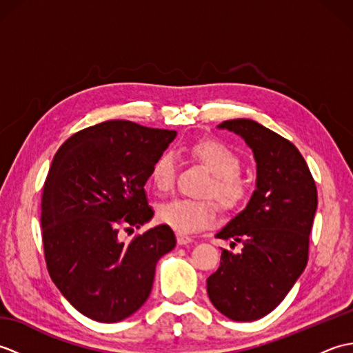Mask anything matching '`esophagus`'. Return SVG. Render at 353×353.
I'll return each mask as SVG.
<instances>
[{
  "mask_svg": "<svg viewBox=\"0 0 353 353\" xmlns=\"http://www.w3.org/2000/svg\"><path fill=\"white\" fill-rule=\"evenodd\" d=\"M194 241L192 238L186 236V235H182V234H177V244L179 245H186V244H191Z\"/></svg>",
  "mask_w": 353,
  "mask_h": 353,
  "instance_id": "obj_1",
  "label": "esophagus"
}]
</instances>
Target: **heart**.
<instances>
[{"mask_svg": "<svg viewBox=\"0 0 353 353\" xmlns=\"http://www.w3.org/2000/svg\"><path fill=\"white\" fill-rule=\"evenodd\" d=\"M186 153L212 174L206 194L219 200L221 208L235 209L244 203L249 196V186L238 176L241 161L234 150L219 141L201 139L186 148ZM174 156L168 152L161 153L148 172L153 188L159 192L168 191L174 183ZM157 220L182 234H190L209 226L215 220V208L211 201L172 199L157 208Z\"/></svg>", "mask_w": 353, "mask_h": 353, "instance_id": "heart-1", "label": "heart"}]
</instances>
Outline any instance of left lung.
<instances>
[{
    "mask_svg": "<svg viewBox=\"0 0 353 353\" xmlns=\"http://www.w3.org/2000/svg\"><path fill=\"white\" fill-rule=\"evenodd\" d=\"M243 138L256 162V190L216 238L241 243L239 253L221 250L220 267L208 277L212 305L235 321L272 312L308 262L317 188L301 152L288 139L253 119L216 125Z\"/></svg>",
    "mask_w": 353,
    "mask_h": 353,
    "instance_id": "8db88e82",
    "label": "left lung"
}]
</instances>
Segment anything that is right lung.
Masks as SVG:
<instances>
[{
	"label": "right lung",
	"mask_w": 353,
	"mask_h": 353,
	"mask_svg": "<svg viewBox=\"0 0 353 353\" xmlns=\"http://www.w3.org/2000/svg\"><path fill=\"white\" fill-rule=\"evenodd\" d=\"M176 134L112 119L72 134L54 154L42 194L45 261L59 291L89 319L117 323L137 312L157 261L176 247L167 224L129 244L118 234L153 219L144 186Z\"/></svg>",
	"instance_id": "obj_1"
}]
</instances>
